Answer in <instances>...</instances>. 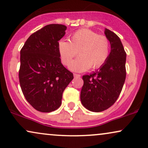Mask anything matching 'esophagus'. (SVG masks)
Returning a JSON list of instances; mask_svg holds the SVG:
<instances>
[{"label":"esophagus","mask_w":148,"mask_h":148,"mask_svg":"<svg viewBox=\"0 0 148 148\" xmlns=\"http://www.w3.org/2000/svg\"><path fill=\"white\" fill-rule=\"evenodd\" d=\"M74 77H80L81 75H80V74H74Z\"/></svg>","instance_id":"esophagus-1"}]
</instances>
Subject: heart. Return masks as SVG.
Returning <instances> with one entry per match:
<instances>
[{"instance_id": "obj_1", "label": "heart", "mask_w": 148, "mask_h": 148, "mask_svg": "<svg viewBox=\"0 0 148 148\" xmlns=\"http://www.w3.org/2000/svg\"><path fill=\"white\" fill-rule=\"evenodd\" d=\"M58 49L62 63L69 65L77 53L79 57L69 65L75 72H84L92 67L98 69L108 60L110 44L104 35H98L92 30L81 29L73 33L69 40H60Z\"/></svg>"}]
</instances>
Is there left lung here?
Listing matches in <instances>:
<instances>
[{
  "label": "left lung",
  "mask_w": 148,
  "mask_h": 148,
  "mask_svg": "<svg viewBox=\"0 0 148 148\" xmlns=\"http://www.w3.org/2000/svg\"><path fill=\"white\" fill-rule=\"evenodd\" d=\"M111 50L107 61L96 72L83 76L81 103L94 112L104 111L117 100L126 77V53L119 37L110 30L105 29Z\"/></svg>",
  "instance_id": "1"
}]
</instances>
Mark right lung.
Wrapping results in <instances>:
<instances>
[{"mask_svg": "<svg viewBox=\"0 0 148 148\" xmlns=\"http://www.w3.org/2000/svg\"><path fill=\"white\" fill-rule=\"evenodd\" d=\"M66 29L63 25H47L30 36L21 50V90L27 102L41 112L59 108L63 91L74 78L61 63L58 49Z\"/></svg>", "mask_w": 148, "mask_h": 148, "instance_id": "obj_1", "label": "right lung"}]
</instances>
